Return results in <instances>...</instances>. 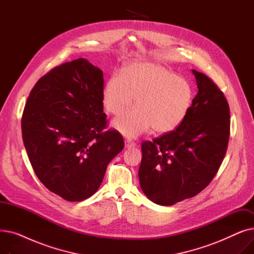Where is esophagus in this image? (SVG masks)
Wrapping results in <instances>:
<instances>
[{"mask_svg": "<svg viewBox=\"0 0 254 254\" xmlns=\"http://www.w3.org/2000/svg\"><path fill=\"white\" fill-rule=\"evenodd\" d=\"M136 146V143L132 141V140H130V139H127L126 140V147L127 148H130V147H135Z\"/></svg>", "mask_w": 254, "mask_h": 254, "instance_id": "esophagus-1", "label": "esophagus"}]
</instances>
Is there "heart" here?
<instances>
[{
  "label": "heart",
  "instance_id": "heart-1",
  "mask_svg": "<svg viewBox=\"0 0 254 254\" xmlns=\"http://www.w3.org/2000/svg\"><path fill=\"white\" fill-rule=\"evenodd\" d=\"M137 108L120 114L113 122L127 136L150 127L159 134L175 130L190 108L192 89L185 79L152 63H134L114 74L106 83L103 103L111 114H119L134 102Z\"/></svg>",
  "mask_w": 254,
  "mask_h": 254
}]
</instances>
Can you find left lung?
Here are the masks:
<instances>
[{
  "label": "left lung",
  "instance_id": "1",
  "mask_svg": "<svg viewBox=\"0 0 254 254\" xmlns=\"http://www.w3.org/2000/svg\"><path fill=\"white\" fill-rule=\"evenodd\" d=\"M192 73L198 91L182 124L141 145V189L150 201L162 206L174 205L206 189L228 149L229 103L207 75Z\"/></svg>",
  "mask_w": 254,
  "mask_h": 254
}]
</instances>
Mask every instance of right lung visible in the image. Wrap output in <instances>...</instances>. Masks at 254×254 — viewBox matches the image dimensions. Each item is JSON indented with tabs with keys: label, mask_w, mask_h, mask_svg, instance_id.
<instances>
[{
	"label": "right lung",
	"mask_w": 254,
	"mask_h": 254,
	"mask_svg": "<svg viewBox=\"0 0 254 254\" xmlns=\"http://www.w3.org/2000/svg\"><path fill=\"white\" fill-rule=\"evenodd\" d=\"M103 72L84 59L62 64L38 80L21 117L24 147L37 177L70 202L95 193L107 166L125 147L105 130Z\"/></svg>",
	"instance_id": "1"
}]
</instances>
